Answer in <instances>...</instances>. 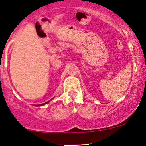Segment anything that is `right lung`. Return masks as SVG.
<instances>
[{
	"label": "right lung",
	"mask_w": 146,
	"mask_h": 146,
	"mask_svg": "<svg viewBox=\"0 0 146 146\" xmlns=\"http://www.w3.org/2000/svg\"><path fill=\"white\" fill-rule=\"evenodd\" d=\"M48 102H49V101L46 102L44 103V104H37V105H36V106H42V105H44V104H47V103H48Z\"/></svg>",
	"instance_id": "right-lung-1"
}]
</instances>
